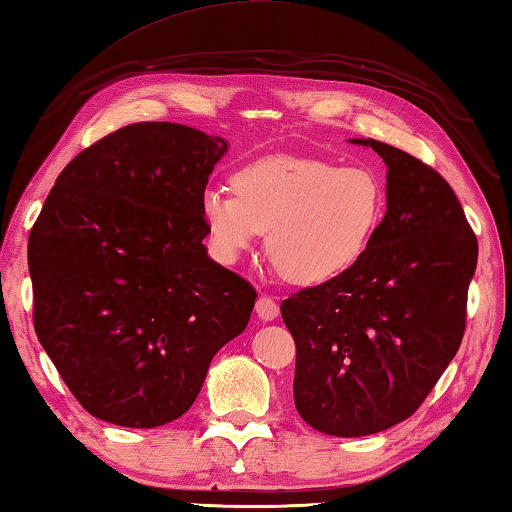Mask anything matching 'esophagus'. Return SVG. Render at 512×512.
<instances>
[{
  "instance_id": "obj_1",
  "label": "esophagus",
  "mask_w": 512,
  "mask_h": 512,
  "mask_svg": "<svg viewBox=\"0 0 512 512\" xmlns=\"http://www.w3.org/2000/svg\"><path fill=\"white\" fill-rule=\"evenodd\" d=\"M256 315L261 321H274L279 317V306H276V301L272 297H261L256 301Z\"/></svg>"
}]
</instances>
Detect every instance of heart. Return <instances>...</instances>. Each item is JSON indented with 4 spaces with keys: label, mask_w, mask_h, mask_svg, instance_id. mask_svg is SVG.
<instances>
[{
    "label": "heart",
    "mask_w": 512,
    "mask_h": 512,
    "mask_svg": "<svg viewBox=\"0 0 512 512\" xmlns=\"http://www.w3.org/2000/svg\"><path fill=\"white\" fill-rule=\"evenodd\" d=\"M209 188L202 215L213 251L236 261L267 231V254L297 285L335 281L366 254L384 215L373 170L310 157H265Z\"/></svg>",
    "instance_id": "obj_1"
}]
</instances>
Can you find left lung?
<instances>
[{"mask_svg":"<svg viewBox=\"0 0 512 512\" xmlns=\"http://www.w3.org/2000/svg\"><path fill=\"white\" fill-rule=\"evenodd\" d=\"M387 213L360 263L281 303L297 344L294 405L328 436H369L423 405L465 330L477 236L452 186L409 152L375 139Z\"/></svg>","mask_w":512,"mask_h":512,"instance_id":"1","label":"left lung"}]
</instances>
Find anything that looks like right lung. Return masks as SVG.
Returning <instances> with one entry per match:
<instances>
[{"mask_svg":"<svg viewBox=\"0 0 512 512\" xmlns=\"http://www.w3.org/2000/svg\"><path fill=\"white\" fill-rule=\"evenodd\" d=\"M227 150L188 125H125L69 161L33 224L35 333L105 423L186 414L213 355L249 324L256 290L202 242V195Z\"/></svg>","mask_w":512,"mask_h":512,"instance_id":"right-lung-1","label":"right lung"}]
</instances>
